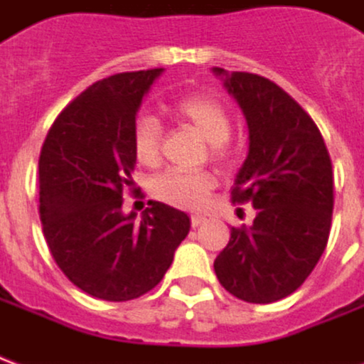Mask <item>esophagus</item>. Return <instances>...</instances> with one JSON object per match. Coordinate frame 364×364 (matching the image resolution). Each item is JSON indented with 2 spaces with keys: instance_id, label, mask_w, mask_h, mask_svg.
<instances>
[{
  "instance_id": "esophagus-1",
  "label": "esophagus",
  "mask_w": 364,
  "mask_h": 364,
  "mask_svg": "<svg viewBox=\"0 0 364 364\" xmlns=\"http://www.w3.org/2000/svg\"><path fill=\"white\" fill-rule=\"evenodd\" d=\"M205 222H206L205 216H198V214H193V216H191V226H193V228H198V226H203Z\"/></svg>"
}]
</instances>
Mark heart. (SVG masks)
I'll use <instances>...</instances> for the list:
<instances>
[{"label": "heart", "instance_id": "heart-1", "mask_svg": "<svg viewBox=\"0 0 364 364\" xmlns=\"http://www.w3.org/2000/svg\"><path fill=\"white\" fill-rule=\"evenodd\" d=\"M171 114L181 124L195 130L210 144V154L222 158L226 154V140L232 132V117L226 105L213 95H189L171 107ZM134 158L146 167H156L161 159V127L150 114L138 117L132 128ZM210 171H166L151 181V195L166 205L197 210L206 203L214 189Z\"/></svg>", "mask_w": 364, "mask_h": 364}]
</instances>
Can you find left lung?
I'll return each instance as SVG.
<instances>
[{
	"mask_svg": "<svg viewBox=\"0 0 364 364\" xmlns=\"http://www.w3.org/2000/svg\"><path fill=\"white\" fill-rule=\"evenodd\" d=\"M250 128V151L237 171L232 203H252V226L232 228L214 259L224 289L240 300L269 304L308 279L328 245L333 171L310 114L267 77L214 68Z\"/></svg>",
	"mask_w": 364,
	"mask_h": 364,
	"instance_id": "obj_1",
	"label": "left lung"
}]
</instances>
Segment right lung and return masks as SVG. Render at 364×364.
Masks as SVG:
<instances>
[{"label": "right lung", "mask_w": 364, "mask_h": 364, "mask_svg": "<svg viewBox=\"0 0 364 364\" xmlns=\"http://www.w3.org/2000/svg\"><path fill=\"white\" fill-rule=\"evenodd\" d=\"M164 68L95 82L60 112L38 159V213L56 265L91 296L124 302L158 284L187 237L189 216L150 200L122 213L132 187L136 112Z\"/></svg>", "instance_id": "1"}]
</instances>
